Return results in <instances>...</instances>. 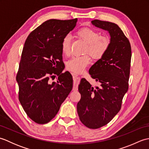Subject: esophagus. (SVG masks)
Returning a JSON list of instances; mask_svg holds the SVG:
<instances>
[{
	"label": "esophagus",
	"mask_w": 149,
	"mask_h": 149,
	"mask_svg": "<svg viewBox=\"0 0 149 149\" xmlns=\"http://www.w3.org/2000/svg\"><path fill=\"white\" fill-rule=\"evenodd\" d=\"M72 75L73 79H74V81L75 83H77L79 81V79H81V77L79 76V75L74 74V73H72Z\"/></svg>",
	"instance_id": "34e87169"
}]
</instances>
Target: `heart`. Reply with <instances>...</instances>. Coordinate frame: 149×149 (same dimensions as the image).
<instances>
[{"label":"heart","mask_w":149,"mask_h":149,"mask_svg":"<svg viewBox=\"0 0 149 149\" xmlns=\"http://www.w3.org/2000/svg\"><path fill=\"white\" fill-rule=\"evenodd\" d=\"M77 35L87 44L85 53L90 54L93 59H100L105 54L110 46L111 40L109 36L100 35L98 31L91 28H83L77 31ZM61 50L63 54L68 56L71 53L70 37L66 36L61 42ZM91 61L88 55L74 56L66 63L68 70L76 74L83 72Z\"/></svg>","instance_id":"b5f03b06"}]
</instances>
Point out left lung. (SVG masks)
<instances>
[{
  "mask_svg": "<svg viewBox=\"0 0 149 149\" xmlns=\"http://www.w3.org/2000/svg\"><path fill=\"white\" fill-rule=\"evenodd\" d=\"M93 26L108 31L111 43L106 53L89 70L100 86L95 89L82 79L79 85L81 98L77 110L79 119L90 129L107 124L121 109L123 97L129 88L131 59V44L118 26L94 20Z\"/></svg>",
  "mask_w": 149,
  "mask_h": 149,
  "instance_id": "8db88e82",
  "label": "left lung"
}]
</instances>
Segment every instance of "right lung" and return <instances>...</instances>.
Segmentation results:
<instances>
[{
  "instance_id": "add662e5",
  "label": "right lung",
  "mask_w": 149,
  "mask_h": 149,
  "mask_svg": "<svg viewBox=\"0 0 149 149\" xmlns=\"http://www.w3.org/2000/svg\"><path fill=\"white\" fill-rule=\"evenodd\" d=\"M77 18L47 20L28 36L16 79L18 99L29 118L39 124L49 122L59 111L73 86L72 75L61 73V42L76 26ZM65 66V65H64ZM58 75L57 82L49 79Z\"/></svg>"
}]
</instances>
